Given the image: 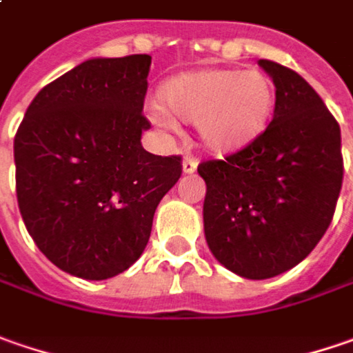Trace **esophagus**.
Returning <instances> with one entry per match:
<instances>
[{"mask_svg":"<svg viewBox=\"0 0 353 353\" xmlns=\"http://www.w3.org/2000/svg\"><path fill=\"white\" fill-rule=\"evenodd\" d=\"M195 170H197V160L192 158V156H188V158L183 160V172H185V174H193Z\"/></svg>","mask_w":353,"mask_h":353,"instance_id":"esophagus-1","label":"esophagus"}]
</instances>
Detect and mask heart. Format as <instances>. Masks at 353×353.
Wrapping results in <instances>:
<instances>
[{
    "instance_id": "heart-1",
    "label": "heart",
    "mask_w": 353,
    "mask_h": 353,
    "mask_svg": "<svg viewBox=\"0 0 353 353\" xmlns=\"http://www.w3.org/2000/svg\"><path fill=\"white\" fill-rule=\"evenodd\" d=\"M165 106L188 122H197L201 142L211 152H235L254 142L267 128L276 90L261 70L207 69L185 72L165 83ZM152 118L165 128L174 126L170 114L152 108Z\"/></svg>"
}]
</instances>
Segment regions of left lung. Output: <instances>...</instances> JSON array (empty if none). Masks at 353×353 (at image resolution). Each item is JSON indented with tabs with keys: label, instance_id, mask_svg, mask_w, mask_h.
<instances>
[{
	"label": "left lung",
	"instance_id": "1",
	"mask_svg": "<svg viewBox=\"0 0 353 353\" xmlns=\"http://www.w3.org/2000/svg\"><path fill=\"white\" fill-rule=\"evenodd\" d=\"M259 65L276 88L274 116L249 146L197 165L205 239L223 267L263 281L296 267L332 223L344 179L340 124L299 72Z\"/></svg>",
	"mask_w": 353,
	"mask_h": 353
}]
</instances>
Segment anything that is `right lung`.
I'll return each instance as SVG.
<instances>
[{
  "instance_id": "1",
  "label": "right lung",
  "mask_w": 353,
  "mask_h": 353,
  "mask_svg": "<svg viewBox=\"0 0 353 353\" xmlns=\"http://www.w3.org/2000/svg\"><path fill=\"white\" fill-rule=\"evenodd\" d=\"M150 54L90 59L39 90L15 134V192L25 227L53 265L86 281L124 272L144 253L181 156L140 138Z\"/></svg>"
}]
</instances>
